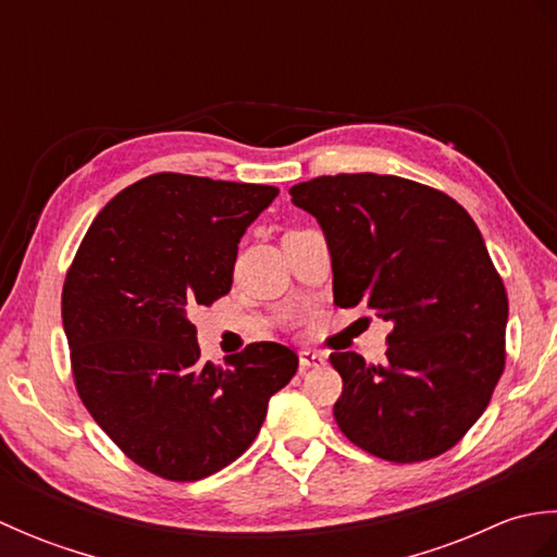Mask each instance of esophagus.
Wrapping results in <instances>:
<instances>
[{
  "mask_svg": "<svg viewBox=\"0 0 557 557\" xmlns=\"http://www.w3.org/2000/svg\"><path fill=\"white\" fill-rule=\"evenodd\" d=\"M327 363V357L323 351H315V349H304L299 351V366L301 371H309V369H323Z\"/></svg>",
  "mask_w": 557,
  "mask_h": 557,
  "instance_id": "obj_1",
  "label": "esophagus"
}]
</instances>
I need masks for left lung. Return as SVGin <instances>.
<instances>
[{"mask_svg": "<svg viewBox=\"0 0 557 557\" xmlns=\"http://www.w3.org/2000/svg\"><path fill=\"white\" fill-rule=\"evenodd\" d=\"M289 196L325 234L335 304L363 301L393 325L385 363L330 354L342 433L399 465L443 455L486 411L505 366L507 294L476 222L393 174L318 176Z\"/></svg>", "mask_w": 557, "mask_h": 557, "instance_id": "1", "label": "left lung"}]
</instances>
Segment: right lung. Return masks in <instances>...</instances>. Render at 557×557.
I'll use <instances>...</instances> for the list:
<instances>
[{"instance_id": "add662e5", "label": "right lung", "mask_w": 557, "mask_h": 557, "mask_svg": "<svg viewBox=\"0 0 557 557\" xmlns=\"http://www.w3.org/2000/svg\"><path fill=\"white\" fill-rule=\"evenodd\" d=\"M280 191L152 174L114 196L81 242L62 292L76 389L136 465L198 481L242 457L268 401L297 373L277 342L200 363L188 311L232 289L239 242Z\"/></svg>"}]
</instances>
